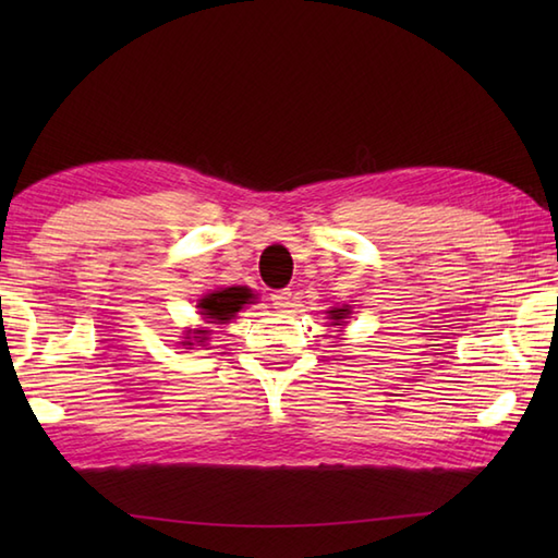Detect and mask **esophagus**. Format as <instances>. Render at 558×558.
<instances>
[{
  "instance_id": "esophagus-1",
  "label": "esophagus",
  "mask_w": 558,
  "mask_h": 558,
  "mask_svg": "<svg viewBox=\"0 0 558 558\" xmlns=\"http://www.w3.org/2000/svg\"><path fill=\"white\" fill-rule=\"evenodd\" d=\"M270 302L278 312H292L294 306H298V294H294L292 290H278L270 294Z\"/></svg>"
}]
</instances>
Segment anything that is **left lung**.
Segmentation results:
<instances>
[{"label": "left lung", "instance_id": "8db88e82", "mask_svg": "<svg viewBox=\"0 0 558 558\" xmlns=\"http://www.w3.org/2000/svg\"><path fill=\"white\" fill-rule=\"evenodd\" d=\"M330 314V318H333V322H336V326H342V318H348V310H345V306H342V310H330L328 312Z\"/></svg>", "mask_w": 558, "mask_h": 558}]
</instances>
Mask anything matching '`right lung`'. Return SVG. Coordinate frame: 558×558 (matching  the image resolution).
<instances>
[{"label":"right lung","mask_w":558,"mask_h":558,"mask_svg":"<svg viewBox=\"0 0 558 558\" xmlns=\"http://www.w3.org/2000/svg\"><path fill=\"white\" fill-rule=\"evenodd\" d=\"M252 290L246 288H220L208 292L204 300H198V314L206 324H230V318L242 310L244 304H252ZM210 330H186L182 345L192 350V345H206Z\"/></svg>","instance_id":"obj_1"}]
</instances>
